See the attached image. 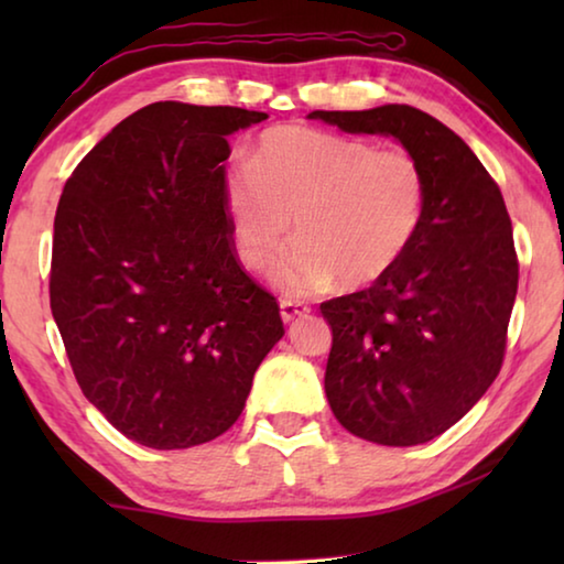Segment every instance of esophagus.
<instances>
[{
	"instance_id": "1",
	"label": "esophagus",
	"mask_w": 564,
	"mask_h": 564,
	"mask_svg": "<svg viewBox=\"0 0 564 564\" xmlns=\"http://www.w3.org/2000/svg\"><path fill=\"white\" fill-rule=\"evenodd\" d=\"M308 311H311L308 305L301 303V301H281V318H283V323H291L295 318H301Z\"/></svg>"
}]
</instances>
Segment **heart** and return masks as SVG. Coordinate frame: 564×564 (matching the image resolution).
Instances as JSON below:
<instances>
[{
  "mask_svg": "<svg viewBox=\"0 0 564 564\" xmlns=\"http://www.w3.org/2000/svg\"><path fill=\"white\" fill-rule=\"evenodd\" d=\"M425 206L427 176L413 154L308 127L265 131L224 184L234 251L248 269L273 261L295 218L301 238L271 271L285 295L386 279L413 248Z\"/></svg>",
  "mask_w": 564,
  "mask_h": 564,
  "instance_id": "b5f03b06",
  "label": "heart"
}]
</instances>
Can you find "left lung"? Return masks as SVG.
Instances as JSON below:
<instances>
[{"instance_id": "1", "label": "left lung", "mask_w": 564, "mask_h": 564, "mask_svg": "<svg viewBox=\"0 0 564 564\" xmlns=\"http://www.w3.org/2000/svg\"><path fill=\"white\" fill-rule=\"evenodd\" d=\"M346 133L390 137L427 176L415 243L370 289L321 303L333 330L326 398L348 433L408 447L453 427L498 378L518 295L502 194L473 149L408 104L311 111Z\"/></svg>"}]
</instances>
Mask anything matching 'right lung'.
I'll use <instances>...</instances> for the list:
<instances>
[{
  "mask_svg": "<svg viewBox=\"0 0 564 564\" xmlns=\"http://www.w3.org/2000/svg\"><path fill=\"white\" fill-rule=\"evenodd\" d=\"M263 119L149 104L82 159L56 206L50 299L76 383L154 451L224 435L283 338L279 303L238 265L224 212L228 137Z\"/></svg>",
  "mask_w": 564,
  "mask_h": 564,
  "instance_id": "add662e5",
  "label": "right lung"
}]
</instances>
